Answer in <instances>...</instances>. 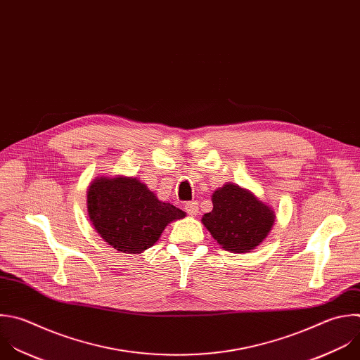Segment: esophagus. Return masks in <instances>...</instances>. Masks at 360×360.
I'll use <instances>...</instances> for the list:
<instances>
[{
  "label": "esophagus",
  "instance_id": "obj_1",
  "mask_svg": "<svg viewBox=\"0 0 360 360\" xmlns=\"http://www.w3.org/2000/svg\"><path fill=\"white\" fill-rule=\"evenodd\" d=\"M185 210L189 216H196L199 213V206H198V202L196 200H192V202H188L185 203Z\"/></svg>",
  "mask_w": 360,
  "mask_h": 360
}]
</instances>
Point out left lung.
Wrapping results in <instances>:
<instances>
[{
    "instance_id": "8db88e82",
    "label": "left lung",
    "mask_w": 360,
    "mask_h": 360,
    "mask_svg": "<svg viewBox=\"0 0 360 360\" xmlns=\"http://www.w3.org/2000/svg\"><path fill=\"white\" fill-rule=\"evenodd\" d=\"M212 203L213 209L202 216V223L226 252L248 253L262 245L273 229V207L237 184L217 188Z\"/></svg>"
}]
</instances>
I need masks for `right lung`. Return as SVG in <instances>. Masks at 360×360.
Returning a JSON list of instances; mask_svg holds the SVG:
<instances>
[{
    "mask_svg": "<svg viewBox=\"0 0 360 360\" xmlns=\"http://www.w3.org/2000/svg\"><path fill=\"white\" fill-rule=\"evenodd\" d=\"M87 213L103 240L117 252L140 255L185 212L162 202L136 176H98L87 189Z\"/></svg>",
    "mask_w": 360,
    "mask_h": 360,
    "instance_id": "obj_1",
    "label": "right lung"
}]
</instances>
